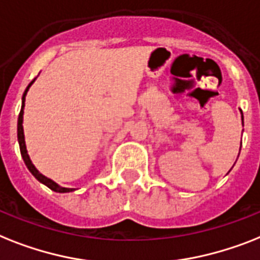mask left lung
<instances>
[{
  "instance_id": "obj_1",
  "label": "left lung",
  "mask_w": 260,
  "mask_h": 260,
  "mask_svg": "<svg viewBox=\"0 0 260 260\" xmlns=\"http://www.w3.org/2000/svg\"><path fill=\"white\" fill-rule=\"evenodd\" d=\"M240 112H242V111H240ZM242 120H243V113H242Z\"/></svg>"
}]
</instances>
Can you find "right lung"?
I'll return each instance as SVG.
<instances>
[{
  "mask_svg": "<svg viewBox=\"0 0 260 260\" xmlns=\"http://www.w3.org/2000/svg\"><path fill=\"white\" fill-rule=\"evenodd\" d=\"M36 80V79H35ZM35 80L27 85V88L25 89L24 94H22V105H21V112L20 115H18V123H17V137H18V144H20V151H21V156H22V159H24L25 161V166L27 167V170L30 171V174L35 176L37 180L40 181V183H42V184H45L48 188H50L52 191L54 192H60V193H64V192H71V191H75L73 188H65V187H60V185L57 184V183H54L53 180H50V179H48L46 176H44L42 174H40L39 171H37V168H36L35 166H33V163H31L30 157H29V155H27V151H26V145H25V136H24V126H22V121H24V107H25V96H26L27 90H29V88H30V85L35 82Z\"/></svg>",
  "mask_w": 260,
  "mask_h": 260,
  "instance_id": "right-lung-1",
  "label": "right lung"
}]
</instances>
